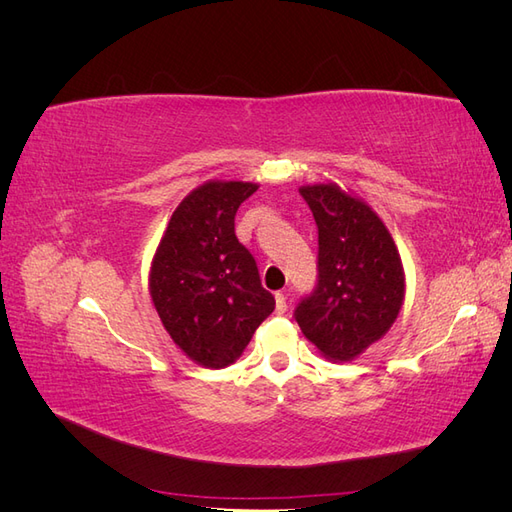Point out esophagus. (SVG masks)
Here are the masks:
<instances>
[{
  "mask_svg": "<svg viewBox=\"0 0 512 512\" xmlns=\"http://www.w3.org/2000/svg\"><path fill=\"white\" fill-rule=\"evenodd\" d=\"M286 309H288L286 297H284V294H282V292H277V294H275V312H277V314H284V312H286Z\"/></svg>",
  "mask_w": 512,
  "mask_h": 512,
  "instance_id": "esophagus-1",
  "label": "esophagus"
}]
</instances>
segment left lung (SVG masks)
Here are the masks:
<instances>
[{
  "label": "left lung",
  "mask_w": 512,
  "mask_h": 512,
  "mask_svg": "<svg viewBox=\"0 0 512 512\" xmlns=\"http://www.w3.org/2000/svg\"><path fill=\"white\" fill-rule=\"evenodd\" d=\"M318 226V288L299 303L303 335L333 363L382 339L406 299V273L389 228L335 181L301 185Z\"/></svg>",
  "instance_id": "left-lung-1"
}]
</instances>
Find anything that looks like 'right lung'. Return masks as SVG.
<instances>
[{"label":"right lung","instance_id":"add662e5","mask_svg":"<svg viewBox=\"0 0 512 512\" xmlns=\"http://www.w3.org/2000/svg\"><path fill=\"white\" fill-rule=\"evenodd\" d=\"M258 190L250 181L209 179L168 220L149 267L153 307L175 346L200 367L235 363L275 299L254 256L235 235V215Z\"/></svg>","mask_w":512,"mask_h":512}]
</instances>
